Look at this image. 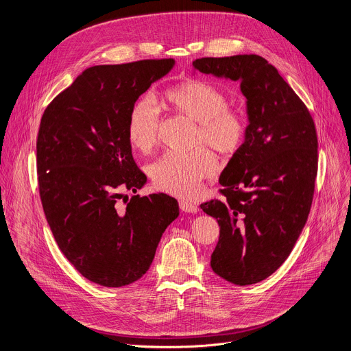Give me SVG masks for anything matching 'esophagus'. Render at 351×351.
Here are the masks:
<instances>
[{
    "label": "esophagus",
    "instance_id": "34e87169",
    "mask_svg": "<svg viewBox=\"0 0 351 351\" xmlns=\"http://www.w3.org/2000/svg\"><path fill=\"white\" fill-rule=\"evenodd\" d=\"M179 207L184 213H190V214H197L198 213V206L197 204H194L191 202H184V199H180Z\"/></svg>",
    "mask_w": 351,
    "mask_h": 351
}]
</instances>
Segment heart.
I'll return each instance as SVG.
<instances>
[{
	"instance_id": "1",
	"label": "heart",
	"mask_w": 351,
	"mask_h": 351,
	"mask_svg": "<svg viewBox=\"0 0 351 351\" xmlns=\"http://www.w3.org/2000/svg\"><path fill=\"white\" fill-rule=\"evenodd\" d=\"M164 101L176 114L195 123L191 144H207L221 154H234L245 136V119L228 108L226 97L214 86L191 80L173 86L164 94ZM160 117L148 98L132 107L128 119V141L141 154L153 152L157 144ZM218 161L206 148L189 154L169 153L149 167V176L157 189L168 194L190 198L198 194L206 179L215 175Z\"/></svg>"
}]
</instances>
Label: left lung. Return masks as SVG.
Returning <instances> with one entry per match:
<instances>
[{
    "label": "left lung",
    "instance_id": "obj_1",
    "mask_svg": "<svg viewBox=\"0 0 351 351\" xmlns=\"http://www.w3.org/2000/svg\"><path fill=\"white\" fill-rule=\"evenodd\" d=\"M193 68L239 82L245 97V136L219 176L226 198L199 207L221 228L213 271L237 286L258 283L286 261L307 222L318 167L315 125L260 56L199 58Z\"/></svg>",
    "mask_w": 351,
    "mask_h": 351
}]
</instances>
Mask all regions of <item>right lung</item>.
<instances>
[{
  "instance_id": "obj_1",
  "label": "right lung",
  "mask_w": 351,
  "mask_h": 351,
  "mask_svg": "<svg viewBox=\"0 0 351 351\" xmlns=\"http://www.w3.org/2000/svg\"><path fill=\"white\" fill-rule=\"evenodd\" d=\"M173 66L171 58L90 66L43 114L37 137L43 210L64 256L97 285L138 280L179 217L173 197L136 194L147 178L128 141L132 107ZM125 191L135 195L122 205Z\"/></svg>"
}]
</instances>
